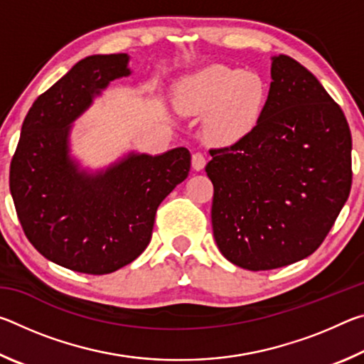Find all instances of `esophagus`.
Instances as JSON below:
<instances>
[{
	"instance_id": "obj_1",
	"label": "esophagus",
	"mask_w": 364,
	"mask_h": 364,
	"mask_svg": "<svg viewBox=\"0 0 364 364\" xmlns=\"http://www.w3.org/2000/svg\"><path fill=\"white\" fill-rule=\"evenodd\" d=\"M205 156L204 154H200V152H194L193 154V159H191V164H193V168L196 170V171H200L202 168L205 167Z\"/></svg>"
}]
</instances>
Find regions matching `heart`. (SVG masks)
<instances>
[{"label": "heart", "mask_w": 364, "mask_h": 364, "mask_svg": "<svg viewBox=\"0 0 364 364\" xmlns=\"http://www.w3.org/2000/svg\"><path fill=\"white\" fill-rule=\"evenodd\" d=\"M268 88L257 73L208 65L183 77L176 104L184 114H207L205 130L217 143L232 144L255 130L267 107Z\"/></svg>", "instance_id": "b5f03b06"}]
</instances>
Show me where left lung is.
Here are the masks:
<instances>
[{"mask_svg": "<svg viewBox=\"0 0 364 364\" xmlns=\"http://www.w3.org/2000/svg\"><path fill=\"white\" fill-rule=\"evenodd\" d=\"M267 107L255 130L212 149V226L221 254L244 269L311 255L352 188V134L342 109L297 60L271 58Z\"/></svg>", "mask_w": 364, "mask_h": 364, "instance_id": "obj_1", "label": "left lung"}]
</instances>
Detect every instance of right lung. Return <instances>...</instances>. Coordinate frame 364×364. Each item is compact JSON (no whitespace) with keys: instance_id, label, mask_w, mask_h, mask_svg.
Here are the masks:
<instances>
[{"instance_id":"right-lung-1","label":"right lung","mask_w":364,"mask_h":364,"mask_svg":"<svg viewBox=\"0 0 364 364\" xmlns=\"http://www.w3.org/2000/svg\"><path fill=\"white\" fill-rule=\"evenodd\" d=\"M130 56L80 60L45 91L22 123L9 188L23 232L40 254L86 274H107L143 254L157 207L188 178L191 154L128 152L88 170L72 156V123L110 82L132 73Z\"/></svg>"}]
</instances>
